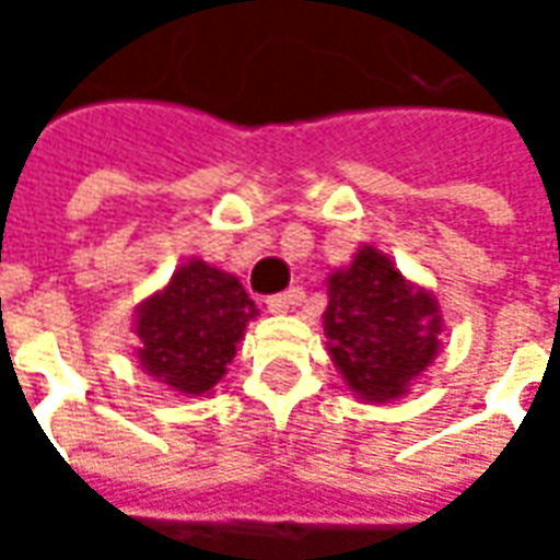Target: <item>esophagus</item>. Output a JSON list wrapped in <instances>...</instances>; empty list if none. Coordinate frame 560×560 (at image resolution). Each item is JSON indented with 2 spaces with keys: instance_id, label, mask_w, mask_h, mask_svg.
<instances>
[{
  "instance_id": "1",
  "label": "esophagus",
  "mask_w": 560,
  "mask_h": 560,
  "mask_svg": "<svg viewBox=\"0 0 560 560\" xmlns=\"http://www.w3.org/2000/svg\"><path fill=\"white\" fill-rule=\"evenodd\" d=\"M300 300H303V291H300V288H291V291L269 296L267 308L272 312V315H284V312H291L293 305L300 303Z\"/></svg>"
}]
</instances>
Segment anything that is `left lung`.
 <instances>
[{"mask_svg": "<svg viewBox=\"0 0 560 560\" xmlns=\"http://www.w3.org/2000/svg\"><path fill=\"white\" fill-rule=\"evenodd\" d=\"M324 336L332 365L365 405L405 399L441 353L444 315L434 293L411 281L375 243L327 276Z\"/></svg>", "mask_w": 560, "mask_h": 560, "instance_id": "8db88e82", "label": "left lung"}]
</instances>
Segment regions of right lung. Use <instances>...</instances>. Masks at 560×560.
Returning a JSON list of instances; mask_svg holds the SVG:
<instances>
[{
  "label": "right lung",
  "instance_id": "right-lung-1",
  "mask_svg": "<svg viewBox=\"0 0 560 560\" xmlns=\"http://www.w3.org/2000/svg\"><path fill=\"white\" fill-rule=\"evenodd\" d=\"M257 315L255 300H248L233 272L203 257H188L164 288L135 308V360L176 396H212Z\"/></svg>",
  "mask_w": 560,
  "mask_h": 560
}]
</instances>
